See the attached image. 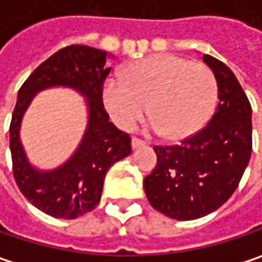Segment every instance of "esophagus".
Here are the masks:
<instances>
[{
    "label": "esophagus",
    "mask_w": 262,
    "mask_h": 262,
    "mask_svg": "<svg viewBox=\"0 0 262 262\" xmlns=\"http://www.w3.org/2000/svg\"><path fill=\"white\" fill-rule=\"evenodd\" d=\"M144 145H145V141H142V139H139L136 136L132 138V147L133 148H139V147H144Z\"/></svg>",
    "instance_id": "obj_1"
}]
</instances>
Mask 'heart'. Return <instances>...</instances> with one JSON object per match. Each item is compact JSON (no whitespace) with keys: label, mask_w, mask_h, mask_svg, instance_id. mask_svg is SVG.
<instances>
[{"label":"heart","mask_w":262,"mask_h":262,"mask_svg":"<svg viewBox=\"0 0 262 262\" xmlns=\"http://www.w3.org/2000/svg\"><path fill=\"white\" fill-rule=\"evenodd\" d=\"M217 96L208 67L171 54L138 61L124 70V81L109 78L103 85V103L120 127H135L148 109L153 130L174 141L201 130Z\"/></svg>","instance_id":"heart-1"}]
</instances>
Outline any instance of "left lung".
Here are the masks:
<instances>
[{"instance_id":"8db88e82","label":"left lung","mask_w":262,"mask_h":262,"mask_svg":"<svg viewBox=\"0 0 262 262\" xmlns=\"http://www.w3.org/2000/svg\"><path fill=\"white\" fill-rule=\"evenodd\" d=\"M219 103L210 121L180 145H155L156 168L144 179L148 202L177 221H193L225 204L238 187L252 153V107L234 73L204 55Z\"/></svg>"}]
</instances>
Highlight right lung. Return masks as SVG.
<instances>
[{
	"label": "right lung",
	"instance_id": "obj_1",
	"mask_svg": "<svg viewBox=\"0 0 262 262\" xmlns=\"http://www.w3.org/2000/svg\"><path fill=\"white\" fill-rule=\"evenodd\" d=\"M106 52L85 45H70L43 61L22 83L10 123L13 177L22 195L43 213L76 219L91 211L102 196L107 169L132 153L130 135L118 130L103 106V83L111 72ZM66 84L89 97L90 123L75 156L52 173H38L29 166L18 141L23 111L40 89Z\"/></svg>",
	"mask_w": 262,
	"mask_h": 262
}]
</instances>
